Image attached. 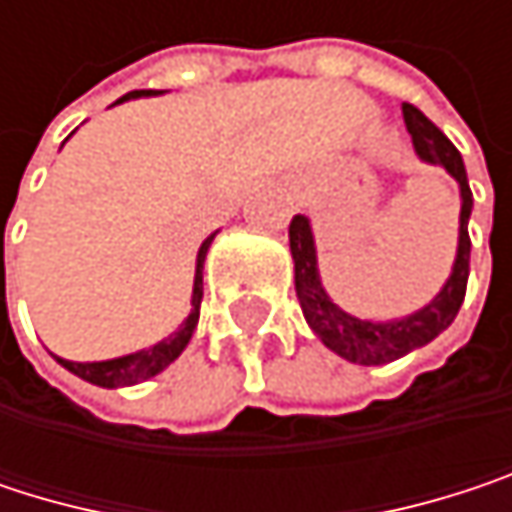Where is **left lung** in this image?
I'll list each match as a JSON object with an SVG mask.
<instances>
[{"instance_id":"8db88e82","label":"left lung","mask_w":512,"mask_h":512,"mask_svg":"<svg viewBox=\"0 0 512 512\" xmlns=\"http://www.w3.org/2000/svg\"><path fill=\"white\" fill-rule=\"evenodd\" d=\"M403 121L412 136L415 154L421 162L448 171L460 186V237H457V257L451 266L448 281L442 290L418 311L397 317V320H361L356 314L344 311L323 287L320 266H317V246L308 216H293L290 222V255H293V278L296 296L311 332L329 347L335 356L347 358L353 364H388L406 353L427 347L439 338L457 317L465 284H468V260H471V240H468V219H471V189L465 177L460 151L451 139L412 103H403Z\"/></svg>"}]
</instances>
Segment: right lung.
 I'll return each instance as SVG.
<instances>
[{
  "label": "right lung",
  "instance_id": "add662e5",
  "mask_svg": "<svg viewBox=\"0 0 512 512\" xmlns=\"http://www.w3.org/2000/svg\"><path fill=\"white\" fill-rule=\"evenodd\" d=\"M156 91H130L124 94L118 103H127V100H136V97H154ZM219 234V231H216ZM210 234L201 249H198V257H195V281H192V308L186 314V320L162 341H156L154 347H145L139 353H130V356H118V358H106V361H70V358L52 356L64 370H70L73 376L91 382V385H100V388H127V385H139L145 379H151L156 373H162L174 358L180 356L198 326V314H201V296H204V260H207V252H210V243L213 237Z\"/></svg>",
  "mask_w": 512,
  "mask_h": 512
}]
</instances>
